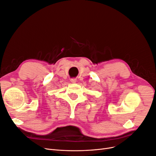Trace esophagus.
I'll return each mask as SVG.
<instances>
[{
  "instance_id": "1",
  "label": "esophagus",
  "mask_w": 156,
  "mask_h": 156,
  "mask_svg": "<svg viewBox=\"0 0 156 156\" xmlns=\"http://www.w3.org/2000/svg\"><path fill=\"white\" fill-rule=\"evenodd\" d=\"M70 81L72 82V83H76V81H77V79H76V78H72L70 79Z\"/></svg>"
}]
</instances>
